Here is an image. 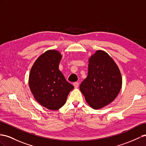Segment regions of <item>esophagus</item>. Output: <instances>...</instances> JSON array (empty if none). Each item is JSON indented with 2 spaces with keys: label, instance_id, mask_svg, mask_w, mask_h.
<instances>
[{
  "label": "esophagus",
  "instance_id": "34e87169",
  "mask_svg": "<svg viewBox=\"0 0 146 146\" xmlns=\"http://www.w3.org/2000/svg\"><path fill=\"white\" fill-rule=\"evenodd\" d=\"M73 84L74 86V88H78V87L79 86V83H77V82H75V83H74Z\"/></svg>",
  "mask_w": 146,
  "mask_h": 146
}]
</instances>
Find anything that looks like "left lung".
<instances>
[{"label":"left lung","mask_w":146,"mask_h":146,"mask_svg":"<svg viewBox=\"0 0 146 146\" xmlns=\"http://www.w3.org/2000/svg\"><path fill=\"white\" fill-rule=\"evenodd\" d=\"M87 77L80 86L86 101L95 110L116 99L122 86V77L117 63L106 52L98 50L88 59Z\"/></svg>","instance_id":"left-lung-1"}]
</instances>
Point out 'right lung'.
<instances>
[{"label": "right lung", "mask_w": 146, "mask_h": 146, "mask_svg": "<svg viewBox=\"0 0 146 146\" xmlns=\"http://www.w3.org/2000/svg\"><path fill=\"white\" fill-rule=\"evenodd\" d=\"M62 58L57 50L46 51L36 59L29 75V86L35 100L50 110H57L64 106L74 88L58 69Z\"/></svg>", "instance_id": "1"}]
</instances>
